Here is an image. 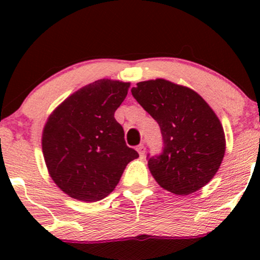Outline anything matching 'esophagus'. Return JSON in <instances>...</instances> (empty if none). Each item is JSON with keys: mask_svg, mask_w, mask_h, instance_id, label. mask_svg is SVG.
<instances>
[{"mask_svg": "<svg viewBox=\"0 0 260 260\" xmlns=\"http://www.w3.org/2000/svg\"><path fill=\"white\" fill-rule=\"evenodd\" d=\"M137 151H138L139 156L142 157V159L145 156V148H144V145H143V144H140V145H138V147H137Z\"/></svg>", "mask_w": 260, "mask_h": 260, "instance_id": "obj_1", "label": "esophagus"}]
</instances>
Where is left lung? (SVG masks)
Masks as SVG:
<instances>
[{
  "label": "left lung",
  "mask_w": 260,
  "mask_h": 260,
  "mask_svg": "<svg viewBox=\"0 0 260 260\" xmlns=\"http://www.w3.org/2000/svg\"><path fill=\"white\" fill-rule=\"evenodd\" d=\"M133 98L159 123L162 153L148 156V166L164 189L192 194L215 176L225 155L221 122L199 94L165 79L145 80Z\"/></svg>",
  "instance_id": "1"
}]
</instances>
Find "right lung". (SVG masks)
I'll list each match as a JSON object with an SVG mask.
<instances>
[{
  "instance_id": "obj_1",
  "label": "right lung",
  "mask_w": 260,
  "mask_h": 260,
  "mask_svg": "<svg viewBox=\"0 0 260 260\" xmlns=\"http://www.w3.org/2000/svg\"><path fill=\"white\" fill-rule=\"evenodd\" d=\"M129 83L100 79L73 92L47 118L43 154L51 178L71 198L91 203L115 189L127 164L139 154L128 148L115 111Z\"/></svg>"
}]
</instances>
